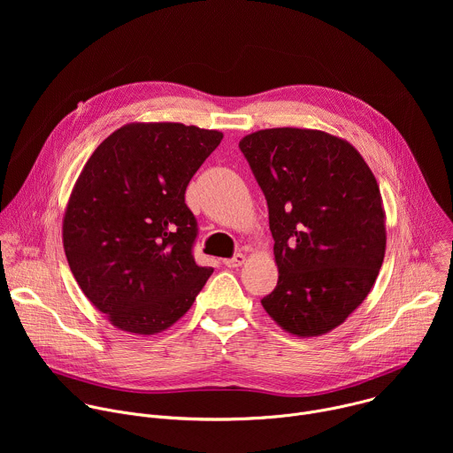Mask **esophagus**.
Listing matches in <instances>:
<instances>
[{
  "mask_svg": "<svg viewBox=\"0 0 453 453\" xmlns=\"http://www.w3.org/2000/svg\"><path fill=\"white\" fill-rule=\"evenodd\" d=\"M245 260H247L245 254L240 252V254H234L233 257H229V260H224V265L231 267V269H236V267H242L245 264Z\"/></svg>",
  "mask_w": 453,
  "mask_h": 453,
  "instance_id": "1",
  "label": "esophagus"
}]
</instances>
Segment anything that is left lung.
<instances>
[{
    "label": "left lung",
    "instance_id": "left-lung-1",
    "mask_svg": "<svg viewBox=\"0 0 453 453\" xmlns=\"http://www.w3.org/2000/svg\"><path fill=\"white\" fill-rule=\"evenodd\" d=\"M240 149L267 199L280 273L262 304L296 337L325 335L362 304L383 264L378 182L349 142L317 128H264Z\"/></svg>",
    "mask_w": 453,
    "mask_h": 453
}]
</instances>
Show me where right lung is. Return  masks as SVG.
Returning <instances> with one entry per match:
<instances>
[{"label": "right lung", "mask_w": 453, "mask_h": 453, "mask_svg": "<svg viewBox=\"0 0 453 453\" xmlns=\"http://www.w3.org/2000/svg\"><path fill=\"white\" fill-rule=\"evenodd\" d=\"M224 134L173 121H133L84 165L62 217L70 269L112 326L168 330L211 276L191 256L197 222L184 191Z\"/></svg>", "instance_id": "obj_1"}]
</instances>
